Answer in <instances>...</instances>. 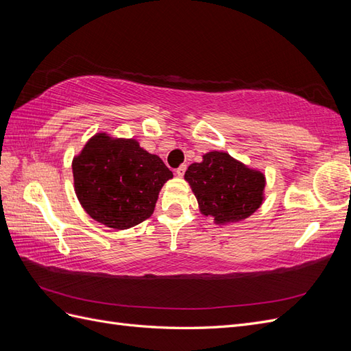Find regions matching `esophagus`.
Listing matches in <instances>:
<instances>
[{"label": "esophagus", "instance_id": "obj_1", "mask_svg": "<svg viewBox=\"0 0 351 351\" xmlns=\"http://www.w3.org/2000/svg\"><path fill=\"white\" fill-rule=\"evenodd\" d=\"M186 165H180L177 169H176V174H177V177H183L184 176V173H186Z\"/></svg>", "mask_w": 351, "mask_h": 351}]
</instances>
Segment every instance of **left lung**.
I'll list each match as a JSON object with an SVG mask.
<instances>
[{
  "label": "left lung",
  "instance_id": "left-lung-1",
  "mask_svg": "<svg viewBox=\"0 0 351 351\" xmlns=\"http://www.w3.org/2000/svg\"><path fill=\"white\" fill-rule=\"evenodd\" d=\"M184 178L204 215L217 224L249 218L263 202L265 176L241 164L227 152H208L204 161L187 168Z\"/></svg>",
  "mask_w": 351,
  "mask_h": 351
}]
</instances>
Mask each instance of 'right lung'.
<instances>
[{
	"instance_id": "1",
	"label": "right lung",
	"mask_w": 351,
	"mask_h": 351,
	"mask_svg": "<svg viewBox=\"0 0 351 351\" xmlns=\"http://www.w3.org/2000/svg\"><path fill=\"white\" fill-rule=\"evenodd\" d=\"M74 190L83 209L101 224L125 230L155 209L159 190L173 178L162 159L134 139L95 134L73 159Z\"/></svg>"
}]
</instances>
